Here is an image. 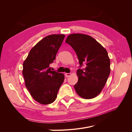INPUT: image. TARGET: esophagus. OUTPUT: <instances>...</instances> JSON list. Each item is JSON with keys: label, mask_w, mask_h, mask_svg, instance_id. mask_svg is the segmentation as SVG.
<instances>
[{"label": "esophagus", "mask_w": 132, "mask_h": 132, "mask_svg": "<svg viewBox=\"0 0 132 132\" xmlns=\"http://www.w3.org/2000/svg\"><path fill=\"white\" fill-rule=\"evenodd\" d=\"M70 75H71V73H65V76L67 78L69 77Z\"/></svg>", "instance_id": "esophagus-1"}]
</instances>
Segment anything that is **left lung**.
Here are the masks:
<instances>
[{
  "mask_svg": "<svg viewBox=\"0 0 132 132\" xmlns=\"http://www.w3.org/2000/svg\"><path fill=\"white\" fill-rule=\"evenodd\" d=\"M65 42L77 54L80 69L77 74L78 81L74 85L81 97L91 99L100 94L110 74V59L106 49L89 35L73 34ZM84 66V69H81Z\"/></svg>",
  "mask_w": 132,
  "mask_h": 132,
  "instance_id": "8db88e82",
  "label": "left lung"
}]
</instances>
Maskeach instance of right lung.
Wrapping results in <instances>:
<instances>
[{
    "label": "right lung",
    "instance_id": "right-lung-1",
    "mask_svg": "<svg viewBox=\"0 0 132 132\" xmlns=\"http://www.w3.org/2000/svg\"><path fill=\"white\" fill-rule=\"evenodd\" d=\"M64 37V35L54 34L43 38L31 50L23 63L25 86L31 96L41 104L53 102L64 80L63 74L52 71L50 67Z\"/></svg>",
    "mask_w": 132,
    "mask_h": 132
}]
</instances>
